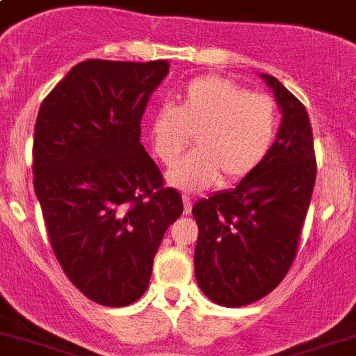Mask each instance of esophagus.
<instances>
[{
    "mask_svg": "<svg viewBox=\"0 0 356 356\" xmlns=\"http://www.w3.org/2000/svg\"><path fill=\"white\" fill-rule=\"evenodd\" d=\"M181 200H184V213L185 214H189L191 209H193V202H191L189 196H181Z\"/></svg>",
    "mask_w": 356,
    "mask_h": 356,
    "instance_id": "esophagus-1",
    "label": "esophagus"
}]
</instances>
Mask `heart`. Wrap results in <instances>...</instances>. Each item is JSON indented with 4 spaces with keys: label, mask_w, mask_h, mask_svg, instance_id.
Segmentation results:
<instances>
[{
    "label": "heart",
    "mask_w": 356,
    "mask_h": 356,
    "mask_svg": "<svg viewBox=\"0 0 356 356\" xmlns=\"http://www.w3.org/2000/svg\"><path fill=\"white\" fill-rule=\"evenodd\" d=\"M278 129L277 105L233 79H191L149 116V142L163 165H172L189 145L196 149L172 167L167 180L184 191H202L222 180H242L271 151Z\"/></svg>",
    "instance_id": "1"
}]
</instances>
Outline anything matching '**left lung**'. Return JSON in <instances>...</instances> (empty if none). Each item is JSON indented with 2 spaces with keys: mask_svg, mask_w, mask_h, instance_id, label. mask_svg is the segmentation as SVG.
Returning a JSON list of instances; mask_svg holds the SVG:
<instances>
[{
  "mask_svg": "<svg viewBox=\"0 0 356 356\" xmlns=\"http://www.w3.org/2000/svg\"><path fill=\"white\" fill-rule=\"evenodd\" d=\"M260 78L282 113L271 151L234 189L218 191L193 207L196 282L209 300L224 307L252 304L284 280L315 187L307 111L275 76Z\"/></svg>",
  "mask_w": 356,
  "mask_h": 356,
  "instance_id": "1",
  "label": "left lung"
}]
</instances>
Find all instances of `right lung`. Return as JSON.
I'll use <instances>...</instances> for the list:
<instances>
[{"label": "right lung", "instance_id": "1", "mask_svg": "<svg viewBox=\"0 0 356 356\" xmlns=\"http://www.w3.org/2000/svg\"><path fill=\"white\" fill-rule=\"evenodd\" d=\"M163 60H87L43 99L32 172L52 251L69 280L107 307L136 302L167 227L184 211L143 145V111Z\"/></svg>", "mask_w": 356, "mask_h": 356}]
</instances>
